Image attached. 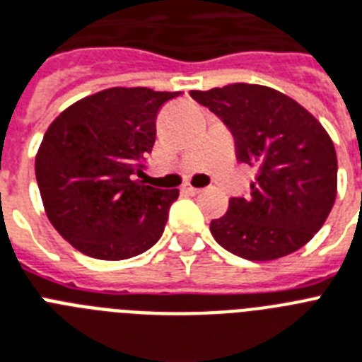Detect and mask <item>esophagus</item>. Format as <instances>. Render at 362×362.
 Here are the masks:
<instances>
[{
  "instance_id": "34e87169",
  "label": "esophagus",
  "mask_w": 362,
  "mask_h": 362,
  "mask_svg": "<svg viewBox=\"0 0 362 362\" xmlns=\"http://www.w3.org/2000/svg\"><path fill=\"white\" fill-rule=\"evenodd\" d=\"M183 192L199 194V192H202V188H196V187H192V185H190V183H187V185H183Z\"/></svg>"
}]
</instances>
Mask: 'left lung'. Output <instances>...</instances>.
I'll list each match as a JSON object with an SVG mask.
<instances>
[{
  "instance_id": "left-lung-1",
  "label": "left lung",
  "mask_w": 362,
  "mask_h": 362,
  "mask_svg": "<svg viewBox=\"0 0 362 362\" xmlns=\"http://www.w3.org/2000/svg\"><path fill=\"white\" fill-rule=\"evenodd\" d=\"M235 136L237 159L257 170L247 198L211 222L214 240L247 261H274L320 231L337 198V151L305 107L270 86L233 83L190 90Z\"/></svg>"
}]
</instances>
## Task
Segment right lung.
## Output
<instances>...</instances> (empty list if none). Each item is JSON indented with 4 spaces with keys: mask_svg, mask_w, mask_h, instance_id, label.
<instances>
[{
    "mask_svg": "<svg viewBox=\"0 0 362 362\" xmlns=\"http://www.w3.org/2000/svg\"><path fill=\"white\" fill-rule=\"evenodd\" d=\"M179 94L112 86L76 101L47 127L37 183L49 222L77 252L122 261L160 238L179 190L134 175H144L140 163L155 144L159 109Z\"/></svg>",
    "mask_w": 362,
    "mask_h": 362,
    "instance_id": "1",
    "label": "right lung"
}]
</instances>
